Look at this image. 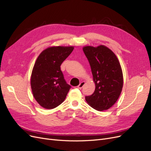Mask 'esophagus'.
Masks as SVG:
<instances>
[{
	"mask_svg": "<svg viewBox=\"0 0 151 151\" xmlns=\"http://www.w3.org/2000/svg\"><path fill=\"white\" fill-rule=\"evenodd\" d=\"M84 84H85V83L84 82H81V83L79 84V85L77 86V88H79V89H82L83 88V86H84Z\"/></svg>",
	"mask_w": 151,
	"mask_h": 151,
	"instance_id": "34e87169",
	"label": "esophagus"
}]
</instances>
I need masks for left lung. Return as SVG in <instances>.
Wrapping results in <instances>:
<instances>
[{"label":"left lung","instance_id":"8db88e82","mask_svg":"<svg viewBox=\"0 0 151 151\" xmlns=\"http://www.w3.org/2000/svg\"><path fill=\"white\" fill-rule=\"evenodd\" d=\"M83 52L89 62L96 88L85 99L98 111L108 109L119 98L123 88V73L115 54L104 45L87 46Z\"/></svg>","mask_w":151,"mask_h":151}]
</instances>
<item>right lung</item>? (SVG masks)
Masks as SVG:
<instances>
[{"instance_id":"1","label":"right lung","mask_w":151,"mask_h":151,"mask_svg":"<svg viewBox=\"0 0 151 151\" xmlns=\"http://www.w3.org/2000/svg\"><path fill=\"white\" fill-rule=\"evenodd\" d=\"M73 50V47H50L36 59L31 86L35 99L43 108H55L65 100L71 86L66 83L60 65Z\"/></svg>"}]
</instances>
